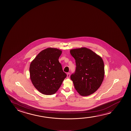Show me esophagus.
<instances>
[{
  "label": "esophagus",
  "mask_w": 131,
  "mask_h": 131,
  "mask_svg": "<svg viewBox=\"0 0 131 131\" xmlns=\"http://www.w3.org/2000/svg\"><path fill=\"white\" fill-rule=\"evenodd\" d=\"M70 77V73H67V77L68 78H69V77Z\"/></svg>",
  "instance_id": "34e87169"
}]
</instances>
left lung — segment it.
<instances>
[{
    "label": "left lung",
    "instance_id": "8db88e82",
    "mask_svg": "<svg viewBox=\"0 0 131 131\" xmlns=\"http://www.w3.org/2000/svg\"><path fill=\"white\" fill-rule=\"evenodd\" d=\"M70 53L75 59V72L71 75L78 93L86 96L94 93L102 83L104 64L102 58L89 49H72Z\"/></svg>",
    "mask_w": 131,
    "mask_h": 131
}]
</instances>
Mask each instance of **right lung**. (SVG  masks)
<instances>
[{"mask_svg":"<svg viewBox=\"0 0 131 131\" xmlns=\"http://www.w3.org/2000/svg\"><path fill=\"white\" fill-rule=\"evenodd\" d=\"M62 51L48 48L42 50L31 62V80L36 89L46 95L56 93L67 77L59 61Z\"/></svg>","mask_w":131,"mask_h":131,"instance_id":"right-lung-1","label":"right lung"}]
</instances>
